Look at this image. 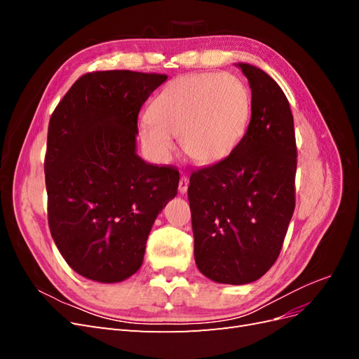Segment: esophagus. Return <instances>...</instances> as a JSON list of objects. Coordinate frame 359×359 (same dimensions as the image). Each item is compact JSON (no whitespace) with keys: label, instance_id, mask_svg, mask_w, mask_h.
<instances>
[{"label":"esophagus","instance_id":"obj_1","mask_svg":"<svg viewBox=\"0 0 359 359\" xmlns=\"http://www.w3.org/2000/svg\"><path fill=\"white\" fill-rule=\"evenodd\" d=\"M187 189H189V178H187L186 175H182V177L180 178L178 190H180L181 193H186V191H187Z\"/></svg>","mask_w":359,"mask_h":359}]
</instances>
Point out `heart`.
<instances>
[{"mask_svg":"<svg viewBox=\"0 0 359 359\" xmlns=\"http://www.w3.org/2000/svg\"><path fill=\"white\" fill-rule=\"evenodd\" d=\"M250 115V94L229 73H191L169 82L140 123V139L166 160L180 136L184 153L198 163L226 157L240 142Z\"/></svg>","mask_w":359,"mask_h":359,"instance_id":"heart-1","label":"heart"}]
</instances>
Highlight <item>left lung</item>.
<instances>
[{
	"mask_svg": "<svg viewBox=\"0 0 359 359\" xmlns=\"http://www.w3.org/2000/svg\"><path fill=\"white\" fill-rule=\"evenodd\" d=\"M252 118L231 154L190 177L194 259L217 283L245 285L276 264L295 210L297 140L285 93L240 62Z\"/></svg>",
	"mask_w": 359,
	"mask_h": 359,
	"instance_id": "obj_1",
	"label": "left lung"
}]
</instances>
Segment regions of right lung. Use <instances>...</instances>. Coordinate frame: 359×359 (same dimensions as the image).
<instances>
[{
    "mask_svg": "<svg viewBox=\"0 0 359 359\" xmlns=\"http://www.w3.org/2000/svg\"><path fill=\"white\" fill-rule=\"evenodd\" d=\"M166 74L85 73L53 111L45 156L48 223L76 273L116 283L142 265L157 214L180 172L136 154L137 115Z\"/></svg>",
    "mask_w": 359,
    "mask_h": 359,
    "instance_id": "right-lung-1",
    "label": "right lung"
}]
</instances>
